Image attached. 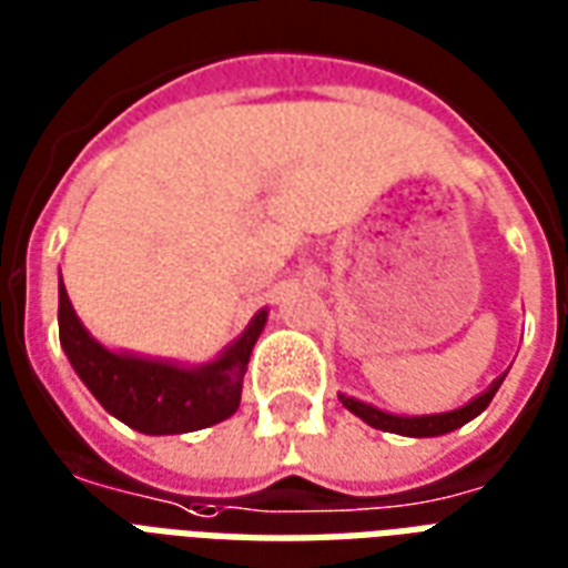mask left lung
I'll return each instance as SVG.
<instances>
[{
	"instance_id": "1",
	"label": "left lung",
	"mask_w": 568,
	"mask_h": 568,
	"mask_svg": "<svg viewBox=\"0 0 568 568\" xmlns=\"http://www.w3.org/2000/svg\"><path fill=\"white\" fill-rule=\"evenodd\" d=\"M505 381V375L487 387L484 393H478L475 399H469L466 405H459L454 412H438V415H390V412H381L375 405L359 403L354 396H345L338 393V399L345 405L351 415H357L359 420H366L375 429H384V433H396V436H412V438H433V436H445V433H454L463 424H469L475 417L481 415L484 408L490 405V399L499 390V384Z\"/></svg>"
}]
</instances>
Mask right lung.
<instances>
[{
	"mask_svg": "<svg viewBox=\"0 0 568 568\" xmlns=\"http://www.w3.org/2000/svg\"><path fill=\"white\" fill-rule=\"evenodd\" d=\"M268 321L266 308L244 333L209 363H175L111 351L97 342L74 314L60 278V345L99 405L144 436H178L233 417L242 403V381L256 338Z\"/></svg>",
	"mask_w": 568,
	"mask_h": 568,
	"instance_id": "obj_1",
	"label": "right lung"
}]
</instances>
